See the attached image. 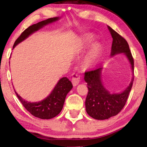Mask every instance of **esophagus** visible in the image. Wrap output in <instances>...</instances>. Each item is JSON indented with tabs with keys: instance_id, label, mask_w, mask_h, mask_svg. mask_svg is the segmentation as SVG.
<instances>
[{
	"instance_id": "1",
	"label": "esophagus",
	"mask_w": 147,
	"mask_h": 147,
	"mask_svg": "<svg viewBox=\"0 0 147 147\" xmlns=\"http://www.w3.org/2000/svg\"><path fill=\"white\" fill-rule=\"evenodd\" d=\"M71 76H72L71 82H72V84H73V85L74 86H76L78 85L80 82V75H78V74L73 73L72 74Z\"/></svg>"
}]
</instances>
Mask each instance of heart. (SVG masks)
Listing matches in <instances>:
<instances>
[{
	"instance_id": "obj_1",
	"label": "heart",
	"mask_w": 147,
	"mask_h": 147,
	"mask_svg": "<svg viewBox=\"0 0 147 147\" xmlns=\"http://www.w3.org/2000/svg\"><path fill=\"white\" fill-rule=\"evenodd\" d=\"M88 39L89 41L93 40V37L88 36ZM102 53V47L100 44L95 43L92 47L91 51H89L88 56L85 59V65L88 67H91L95 64Z\"/></svg>"
}]
</instances>
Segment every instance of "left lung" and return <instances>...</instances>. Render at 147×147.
<instances>
[{
    "mask_svg": "<svg viewBox=\"0 0 147 147\" xmlns=\"http://www.w3.org/2000/svg\"><path fill=\"white\" fill-rule=\"evenodd\" d=\"M113 38L111 56L124 53L134 71V61L128 42L117 32L108 26ZM102 68L85 72L84 80L87 82L88 93L86 100V111L89 116L97 120H104L120 112L125 106L134 82V77L130 85L123 92L110 94L103 86L101 81Z\"/></svg>",
    "mask_w": 147,
    "mask_h": 147,
    "instance_id": "1",
    "label": "left lung"
}]
</instances>
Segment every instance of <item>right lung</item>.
Masks as SVG:
<instances>
[{"label":"right lung","mask_w":147,"mask_h":147,"mask_svg":"<svg viewBox=\"0 0 147 147\" xmlns=\"http://www.w3.org/2000/svg\"><path fill=\"white\" fill-rule=\"evenodd\" d=\"M58 19V17H53L30 26L22 32L19 38L16 39L13 49L17 44L24 40L34 32L38 30L47 24L57 21ZM72 88L73 85L71 82L69 81L67 77H63L59 80L50 95L38 102H30L25 101L16 93V91L15 93L23 106L32 115L42 119H50L55 117L60 113L63 108L67 94Z\"/></svg>","instance_id":"obj_1"}]
</instances>
